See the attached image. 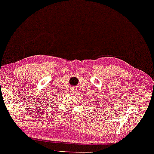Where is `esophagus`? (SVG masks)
<instances>
[{
  "label": "esophagus",
  "mask_w": 154,
  "mask_h": 154,
  "mask_svg": "<svg viewBox=\"0 0 154 154\" xmlns=\"http://www.w3.org/2000/svg\"><path fill=\"white\" fill-rule=\"evenodd\" d=\"M72 91L73 94H75L78 91V89L75 87H73V88H72V91Z\"/></svg>",
  "instance_id": "esophagus-1"
}]
</instances>
